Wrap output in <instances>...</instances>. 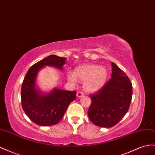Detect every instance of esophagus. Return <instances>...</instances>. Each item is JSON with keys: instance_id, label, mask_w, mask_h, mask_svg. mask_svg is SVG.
Returning <instances> with one entry per match:
<instances>
[{"instance_id": "esophagus-1", "label": "esophagus", "mask_w": 155, "mask_h": 155, "mask_svg": "<svg viewBox=\"0 0 155 155\" xmlns=\"http://www.w3.org/2000/svg\"><path fill=\"white\" fill-rule=\"evenodd\" d=\"M76 95L78 98H81V97H83V93H82V92H78Z\"/></svg>"}]
</instances>
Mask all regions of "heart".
Masks as SVG:
<instances>
[{
    "instance_id": "b5f03b06",
    "label": "heart",
    "mask_w": 155,
    "mask_h": 155,
    "mask_svg": "<svg viewBox=\"0 0 155 155\" xmlns=\"http://www.w3.org/2000/svg\"><path fill=\"white\" fill-rule=\"evenodd\" d=\"M108 77L107 69L103 66L89 64L79 66L74 74H67L68 80L76 84L78 81L83 82V87L87 93H93L101 89L105 85Z\"/></svg>"
}]
</instances>
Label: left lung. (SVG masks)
I'll use <instances>...</instances> for the list:
<instances>
[{"label": "left lung", "mask_w": 155, "mask_h": 155, "mask_svg": "<svg viewBox=\"0 0 155 155\" xmlns=\"http://www.w3.org/2000/svg\"><path fill=\"white\" fill-rule=\"evenodd\" d=\"M111 78L102 89L91 94L88 110L91 122L98 127L111 128L127 114L131 102L132 86L123 71L111 62Z\"/></svg>", "instance_id": "left-lung-1"}]
</instances>
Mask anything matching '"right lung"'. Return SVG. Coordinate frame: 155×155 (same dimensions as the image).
<instances>
[{
	"instance_id": "right-lung-1",
	"label": "right lung",
	"mask_w": 155,
	"mask_h": 155,
	"mask_svg": "<svg viewBox=\"0 0 155 155\" xmlns=\"http://www.w3.org/2000/svg\"><path fill=\"white\" fill-rule=\"evenodd\" d=\"M66 58L51 55L29 68L25 77L21 98L23 110L33 123L40 126H51L62 119L69 104L76 98V91L53 88L43 93L36 85L38 74L45 66L63 70Z\"/></svg>"
}]
</instances>
